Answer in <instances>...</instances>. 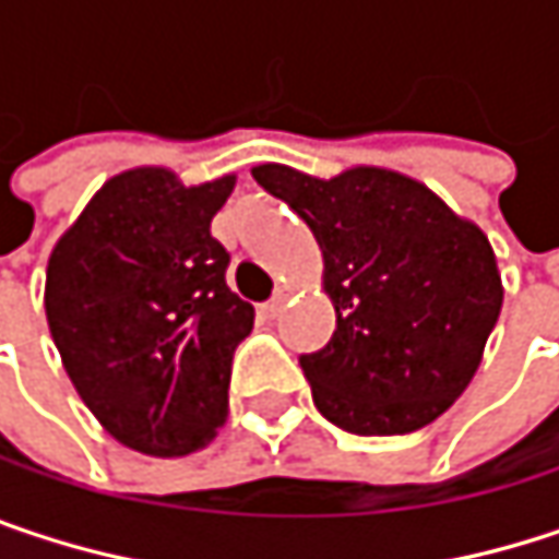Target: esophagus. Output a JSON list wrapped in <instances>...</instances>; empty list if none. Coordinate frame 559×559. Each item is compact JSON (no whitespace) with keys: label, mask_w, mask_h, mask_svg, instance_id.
Segmentation results:
<instances>
[{"label":"esophagus","mask_w":559,"mask_h":559,"mask_svg":"<svg viewBox=\"0 0 559 559\" xmlns=\"http://www.w3.org/2000/svg\"><path fill=\"white\" fill-rule=\"evenodd\" d=\"M287 297H290V287H278L275 297L265 304V313H269V317H278L281 310H284V304H287Z\"/></svg>","instance_id":"34e87169"}]
</instances>
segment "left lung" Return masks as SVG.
<instances>
[{
	"label": "left lung",
	"mask_w": 559,
	"mask_h": 559,
	"mask_svg": "<svg viewBox=\"0 0 559 559\" xmlns=\"http://www.w3.org/2000/svg\"><path fill=\"white\" fill-rule=\"evenodd\" d=\"M323 252L336 330L300 356L317 411L359 437L411 433L437 420L479 369L502 310V278L479 226L424 183L382 168L317 180L259 165Z\"/></svg>",
	"instance_id": "left-lung-1"
}]
</instances>
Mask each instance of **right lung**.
Instances as JSON below:
<instances>
[{
	"mask_svg": "<svg viewBox=\"0 0 559 559\" xmlns=\"http://www.w3.org/2000/svg\"><path fill=\"white\" fill-rule=\"evenodd\" d=\"M233 183L126 170L48 262L45 310L63 369L96 420L139 453L187 456L226 420L233 353L255 320L210 233Z\"/></svg>",
	"mask_w": 559,
	"mask_h": 559,
	"instance_id": "obj_1",
	"label": "right lung"
}]
</instances>
